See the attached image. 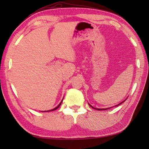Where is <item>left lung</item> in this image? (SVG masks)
Instances as JSON below:
<instances>
[{
	"mask_svg": "<svg viewBox=\"0 0 149 149\" xmlns=\"http://www.w3.org/2000/svg\"><path fill=\"white\" fill-rule=\"evenodd\" d=\"M127 99H126L125 100H123V101H122V102H120V103H119L118 104H117V105H116V106H119L120 105V104H121L122 103H123V102H125V101L126 100H127ZM88 104H89V105H90V106L91 107H92V108H93V109H96V110H99V111H101V110H106V109H110L111 108V107H107V108H105V109H99V108H95V107H93L92 106H91V105H90V104H89V103H88Z\"/></svg>",
	"mask_w": 149,
	"mask_h": 149,
	"instance_id": "obj_1",
	"label": "left lung"
}]
</instances>
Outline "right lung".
Returning <instances> with one entry per match:
<instances>
[{"label":"right lung","mask_w":149,"mask_h":149,"mask_svg":"<svg viewBox=\"0 0 149 149\" xmlns=\"http://www.w3.org/2000/svg\"><path fill=\"white\" fill-rule=\"evenodd\" d=\"M62 101H63V100H61V102H60L59 103V105L58 106H57V107H55V108H54V109H51V110H49V111H47V112H49V111H54V110H56V109H58V107L60 106H61V103H62ZM46 112V111H42V112Z\"/></svg>","instance_id":"obj_1"}]
</instances>
